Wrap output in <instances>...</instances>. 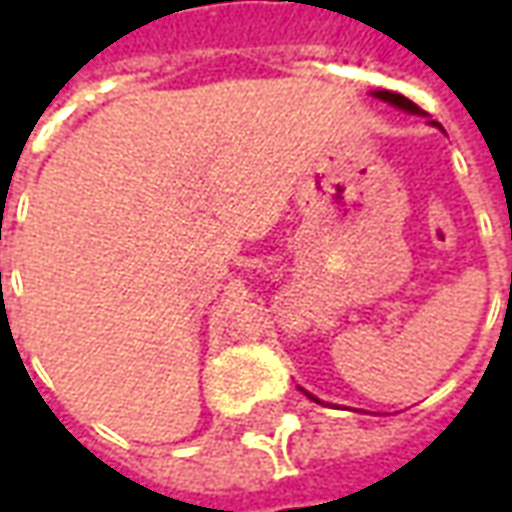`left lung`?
Listing matches in <instances>:
<instances>
[{"instance_id":"1","label":"left lung","mask_w":512,"mask_h":512,"mask_svg":"<svg viewBox=\"0 0 512 512\" xmlns=\"http://www.w3.org/2000/svg\"><path fill=\"white\" fill-rule=\"evenodd\" d=\"M370 95H376V98H381V101H386V104L397 106V109H403V112H411V115H425V112H422V109H419V106L414 104V101H408L406 95L389 93V90H376V93H370ZM430 126L441 128V123H436V120H430ZM441 131H444V128H441ZM299 389H301V392H304V395L310 397V400H315V403H323V400H318V397L312 395V392H307L304 386H299ZM323 406H329V403H323ZM334 408H340V406H334ZM354 411H356V408H354ZM367 414H370V411H367Z\"/></svg>"}]
</instances>
